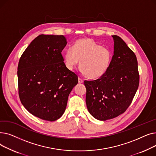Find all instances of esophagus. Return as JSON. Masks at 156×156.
<instances>
[{
	"instance_id": "34e87169",
	"label": "esophagus",
	"mask_w": 156,
	"mask_h": 156,
	"mask_svg": "<svg viewBox=\"0 0 156 156\" xmlns=\"http://www.w3.org/2000/svg\"><path fill=\"white\" fill-rule=\"evenodd\" d=\"M78 83H83V80L81 79V78H78Z\"/></svg>"
}]
</instances>
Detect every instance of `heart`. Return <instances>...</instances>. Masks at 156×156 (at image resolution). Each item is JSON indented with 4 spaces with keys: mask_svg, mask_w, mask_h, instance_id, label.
<instances>
[{
    "mask_svg": "<svg viewBox=\"0 0 156 156\" xmlns=\"http://www.w3.org/2000/svg\"><path fill=\"white\" fill-rule=\"evenodd\" d=\"M112 54L108 48L102 47L90 38L76 40L73 47L64 54L66 66L73 70L80 63L87 77L97 79L104 76L110 68Z\"/></svg>",
    "mask_w": 156,
    "mask_h": 156,
    "instance_id": "1",
    "label": "heart"
}]
</instances>
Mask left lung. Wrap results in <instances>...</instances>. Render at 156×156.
<instances>
[{
    "mask_svg": "<svg viewBox=\"0 0 156 156\" xmlns=\"http://www.w3.org/2000/svg\"><path fill=\"white\" fill-rule=\"evenodd\" d=\"M112 37L114 51L109 69L99 79L84 81L87 109L101 121L114 118L126 111L140 80L135 53L119 37Z\"/></svg>",
    "mask_w": 156,
    "mask_h": 156,
    "instance_id": "1",
    "label": "left lung"
}]
</instances>
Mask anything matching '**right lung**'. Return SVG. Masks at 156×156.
Segmentation results:
<instances>
[{"label":"right lung","mask_w":156,"mask_h":156,"mask_svg":"<svg viewBox=\"0 0 156 156\" xmlns=\"http://www.w3.org/2000/svg\"><path fill=\"white\" fill-rule=\"evenodd\" d=\"M66 44L64 35H40L19 61L20 101L31 114L44 120L54 121L62 116L78 82V76L64 62L61 52Z\"/></svg>","instance_id":"1"}]
</instances>
